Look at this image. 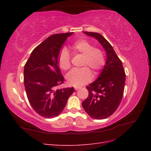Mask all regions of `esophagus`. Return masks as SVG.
<instances>
[{"mask_svg":"<svg viewBox=\"0 0 151 151\" xmlns=\"http://www.w3.org/2000/svg\"><path fill=\"white\" fill-rule=\"evenodd\" d=\"M80 88H81V87H79V86H75V87H74L75 90H78V89H79Z\"/></svg>","mask_w":151,"mask_h":151,"instance_id":"1","label":"esophagus"}]
</instances>
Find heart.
Returning a JSON list of instances; mask_svg holds the SVG:
<instances>
[{
	"label": "heart",
	"instance_id": "obj_1",
	"mask_svg": "<svg viewBox=\"0 0 151 151\" xmlns=\"http://www.w3.org/2000/svg\"><path fill=\"white\" fill-rule=\"evenodd\" d=\"M71 48L74 55H83L81 62V66L83 67L70 72L67 76V80L72 86H83L89 83L92 78V73L87 67L93 69L94 74H97L105 64L104 54L101 49L94 47V45L86 40L76 41ZM58 63L63 70L70 69V55L66 48H62L59 53Z\"/></svg>",
	"mask_w": 151,
	"mask_h": 151
}]
</instances>
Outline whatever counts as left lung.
Instances as JSON below:
<instances>
[{"label": "left lung", "instance_id": "obj_1", "mask_svg": "<svg viewBox=\"0 0 151 151\" xmlns=\"http://www.w3.org/2000/svg\"><path fill=\"white\" fill-rule=\"evenodd\" d=\"M84 33L98 40L106 51L107 57L99 77L86 87L89 95L82 106L91 118L105 119L119 106L124 92L126 75L122 62L111 44L99 33L88 31Z\"/></svg>", "mask_w": 151, "mask_h": 151}]
</instances>
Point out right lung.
Instances as JSON below:
<instances>
[{"label": "right lung", "mask_w": 151, "mask_h": 151, "mask_svg": "<svg viewBox=\"0 0 151 151\" xmlns=\"http://www.w3.org/2000/svg\"><path fill=\"white\" fill-rule=\"evenodd\" d=\"M73 33L49 36L32 52L24 68L27 98L34 110L44 118L58 116L74 89H58L64 77L58 65V57L63 43Z\"/></svg>", "instance_id": "1"}]
</instances>
